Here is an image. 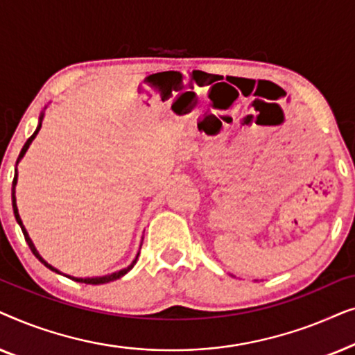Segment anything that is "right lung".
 <instances>
[{
	"label": "right lung",
	"mask_w": 355,
	"mask_h": 355,
	"mask_svg": "<svg viewBox=\"0 0 355 355\" xmlns=\"http://www.w3.org/2000/svg\"><path fill=\"white\" fill-rule=\"evenodd\" d=\"M42 119H43V114L40 116V124H38V128H37V130L35 132H33L31 137H28V140L26 142V145H24L22 147V150H21V153H19V158H17V163L21 162V158L24 157V153L27 152V148H28V145L32 144V140L35 139V135L38 134V130H40V128H42ZM16 184H17V173L14 174V181H12V208H14V216H16V220H17V223H19V226H21V230H22V232H24V237H26V241H27V244H28V247H31V250L33 252V255L37 257L38 260L42 261L43 265L46 266V268H50V270H53V271H56V273H60V271L58 270H55L53 268L51 265H48L45 260L42 259L40 257V254H38L37 252V249L35 247H33V242L31 241V237H28V234H27V231H26V227H24V225H22V220H21V216H19V211H17V205H16V196H14V187H16ZM137 257H139V254H137ZM137 257H135V260L132 261V263H130L128 268H124V270H121V271H116V273H113V275H108V276H101V278H72V276H67V278H71V279H74V281H77V283H85V284H105V283H110V281H114V279H118V278H121V276H124L125 273H128V271L132 268V266L135 265V261H137Z\"/></svg>",
	"instance_id": "right-lung-1"
}]
</instances>
